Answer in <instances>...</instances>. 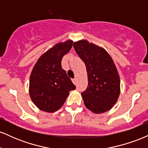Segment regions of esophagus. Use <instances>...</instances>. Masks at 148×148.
I'll return each mask as SVG.
<instances>
[{"label": "esophagus", "instance_id": "obj_1", "mask_svg": "<svg viewBox=\"0 0 148 148\" xmlns=\"http://www.w3.org/2000/svg\"><path fill=\"white\" fill-rule=\"evenodd\" d=\"M72 82L74 83V84H76V78H74V79H72Z\"/></svg>", "mask_w": 148, "mask_h": 148}]
</instances>
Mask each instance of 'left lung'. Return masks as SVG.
<instances>
[{
    "label": "left lung",
    "mask_w": 148,
    "mask_h": 148,
    "mask_svg": "<svg viewBox=\"0 0 148 148\" xmlns=\"http://www.w3.org/2000/svg\"><path fill=\"white\" fill-rule=\"evenodd\" d=\"M73 46L87 70L88 88L81 93L85 106L96 114L109 111L120 94V76L113 59L104 49L86 40Z\"/></svg>",
    "instance_id": "left-lung-1"
}]
</instances>
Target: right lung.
<instances>
[{
	"label": "right lung",
	"mask_w": 148,
	"mask_h": 148,
	"mask_svg": "<svg viewBox=\"0 0 148 148\" xmlns=\"http://www.w3.org/2000/svg\"><path fill=\"white\" fill-rule=\"evenodd\" d=\"M73 41L58 42L39 58L30 76L29 95L37 108L47 113L60 108L69 92L76 89L61 66L62 57L72 49Z\"/></svg>",
	"instance_id": "add662e5"
}]
</instances>
